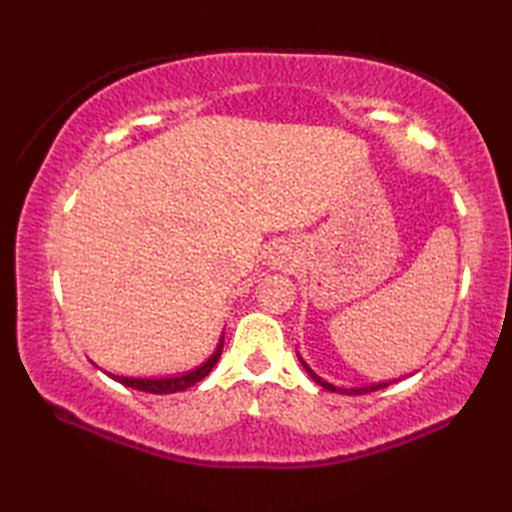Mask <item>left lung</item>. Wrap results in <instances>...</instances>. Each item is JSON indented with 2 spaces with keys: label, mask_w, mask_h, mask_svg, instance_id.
Instances as JSON below:
<instances>
[{
  "label": "left lung",
  "mask_w": 512,
  "mask_h": 512,
  "mask_svg": "<svg viewBox=\"0 0 512 512\" xmlns=\"http://www.w3.org/2000/svg\"><path fill=\"white\" fill-rule=\"evenodd\" d=\"M301 361V358H299ZM301 365L306 367V372L312 376V380L314 383H319L323 389H328V391H341V394H345V396H363V394H369V391H378V389H383V387H389V383H380V385H372V387H358V389H343V387H334V385H330V383H325L323 378H319L317 374L312 372V369L301 361Z\"/></svg>",
  "instance_id": "obj_1"
}]
</instances>
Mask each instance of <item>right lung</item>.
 Wrapping results in <instances>:
<instances>
[{"instance_id":"add662e5","label":"right lung","mask_w":512,"mask_h":512,"mask_svg":"<svg viewBox=\"0 0 512 512\" xmlns=\"http://www.w3.org/2000/svg\"><path fill=\"white\" fill-rule=\"evenodd\" d=\"M222 347H224V336L220 345H217L215 354L206 361L202 367L195 369V372H189L184 376H176V378H125V376H114L110 374L114 380H118L121 385H127V387H134L138 391H147V394H176V391H184L189 389L191 385L200 383V380L211 372L213 365L217 363V358H220L222 354Z\"/></svg>"}]
</instances>
